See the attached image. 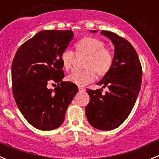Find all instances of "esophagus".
I'll return each instance as SVG.
<instances>
[{
	"label": "esophagus",
	"instance_id": "34e87169",
	"mask_svg": "<svg viewBox=\"0 0 159 159\" xmlns=\"http://www.w3.org/2000/svg\"><path fill=\"white\" fill-rule=\"evenodd\" d=\"M79 91H85V88L84 87H79Z\"/></svg>",
	"mask_w": 159,
	"mask_h": 159
}]
</instances>
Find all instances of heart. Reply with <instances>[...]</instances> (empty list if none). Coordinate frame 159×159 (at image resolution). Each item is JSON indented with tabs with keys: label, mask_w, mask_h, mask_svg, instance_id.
Returning <instances> with one entry per match:
<instances>
[{
	"label": "heart",
	"mask_w": 159,
	"mask_h": 159,
	"mask_svg": "<svg viewBox=\"0 0 159 159\" xmlns=\"http://www.w3.org/2000/svg\"><path fill=\"white\" fill-rule=\"evenodd\" d=\"M102 41L97 38L84 37L74 44L75 54L85 57L83 71H74L68 75V80L83 86L93 82L96 75L103 77L108 74L113 66V55L108 48L104 47ZM74 60V53L65 49L61 54V61L65 70L71 69Z\"/></svg>",
	"instance_id": "b5f03b06"
}]
</instances>
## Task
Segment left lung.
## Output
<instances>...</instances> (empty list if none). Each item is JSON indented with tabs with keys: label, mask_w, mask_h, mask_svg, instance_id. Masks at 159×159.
<instances>
[{
	"label": "left lung",
	"mask_w": 159,
	"mask_h": 159,
	"mask_svg": "<svg viewBox=\"0 0 159 159\" xmlns=\"http://www.w3.org/2000/svg\"><path fill=\"white\" fill-rule=\"evenodd\" d=\"M101 34L114 45L113 66L98 84L109 90L102 94L103 89H87L90 102L85 113L91 126L109 131L119 127L130 114L141 88L142 66L129 41L108 30H102Z\"/></svg>",
	"instance_id": "1"
}]
</instances>
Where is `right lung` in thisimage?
<instances>
[{
  "instance_id": "1",
  "label": "right lung",
  "mask_w": 159,
  "mask_h": 159,
  "mask_svg": "<svg viewBox=\"0 0 159 159\" xmlns=\"http://www.w3.org/2000/svg\"><path fill=\"white\" fill-rule=\"evenodd\" d=\"M73 35L72 30H42L19 48L12 61L14 98L26 120L39 130L61 126L79 91L72 82L62 81L61 54ZM51 80L59 84L53 91L47 87Z\"/></svg>"
}]
</instances>
